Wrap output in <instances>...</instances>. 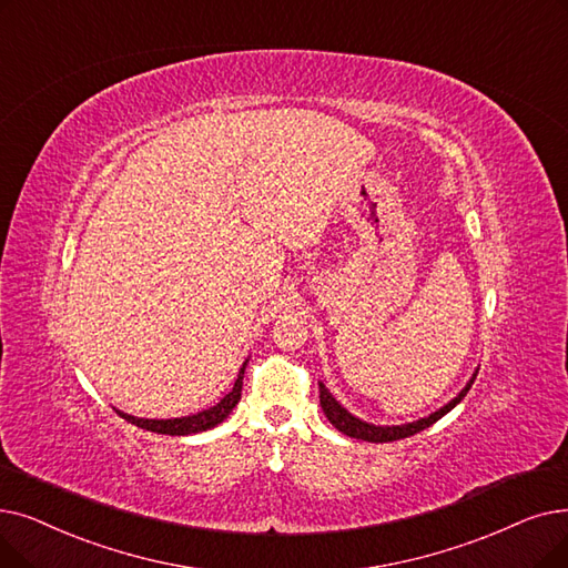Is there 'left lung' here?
<instances>
[{"mask_svg": "<svg viewBox=\"0 0 568 568\" xmlns=\"http://www.w3.org/2000/svg\"><path fill=\"white\" fill-rule=\"evenodd\" d=\"M478 376V368L474 372V376L468 378V383L459 389V394L455 399H450L446 406H440L438 410L429 413L427 417H420V420H413V423H406V425H372L366 420H359L357 415H353L348 408H343L334 394L325 387V383H320V406H323V413L327 415V420L345 436L351 438H359V440H368V443H387V440H399V438H408L417 432H423L427 427H432L436 420H440L443 415L450 413L464 397L466 392L471 389L474 381Z\"/></svg>", "mask_w": 568, "mask_h": 568, "instance_id": "1", "label": "left lung"}]
</instances>
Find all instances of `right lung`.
<instances>
[{
	"instance_id": "obj_1",
	"label": "right lung",
	"mask_w": 568,
	"mask_h": 568,
	"mask_svg": "<svg viewBox=\"0 0 568 568\" xmlns=\"http://www.w3.org/2000/svg\"><path fill=\"white\" fill-rule=\"evenodd\" d=\"M245 364L248 359L243 362V366L239 368V378L234 381V387L225 394L223 399H220L215 406L200 410V413H192V415H183V417H169V420H155V417H136L130 413H122L118 410L122 417H125L128 423L148 429V432H155V434H166V436H187V434H200L206 429L217 427L220 423L225 420V417L234 410V406L241 399V387H243V372H245Z\"/></svg>"
}]
</instances>
